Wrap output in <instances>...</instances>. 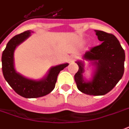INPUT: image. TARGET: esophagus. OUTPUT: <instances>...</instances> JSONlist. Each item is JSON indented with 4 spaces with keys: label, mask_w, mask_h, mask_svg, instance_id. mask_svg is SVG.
Here are the masks:
<instances>
[{
    "label": "esophagus",
    "mask_w": 129,
    "mask_h": 129,
    "mask_svg": "<svg viewBox=\"0 0 129 129\" xmlns=\"http://www.w3.org/2000/svg\"><path fill=\"white\" fill-rule=\"evenodd\" d=\"M75 58H75V56H73V57H72V58H71V61L74 60V59H75Z\"/></svg>",
    "instance_id": "obj_1"
}]
</instances>
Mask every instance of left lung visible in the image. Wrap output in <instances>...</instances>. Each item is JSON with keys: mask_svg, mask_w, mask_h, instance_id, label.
Masks as SVG:
<instances>
[{"mask_svg": "<svg viewBox=\"0 0 129 129\" xmlns=\"http://www.w3.org/2000/svg\"><path fill=\"white\" fill-rule=\"evenodd\" d=\"M100 45L91 48L82 58L93 67L91 78L83 76L84 62L76 61L79 67L74 79L77 87L82 93L91 95H103L112 90L122 78L124 71L125 53L114 35L95 30Z\"/></svg>", "mask_w": 129, "mask_h": 129, "instance_id": "obj_1", "label": "left lung"}]
</instances>
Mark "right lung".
Segmentation results:
<instances>
[{
    "mask_svg": "<svg viewBox=\"0 0 129 129\" xmlns=\"http://www.w3.org/2000/svg\"><path fill=\"white\" fill-rule=\"evenodd\" d=\"M33 33L26 31L16 35L9 40L2 54V70L8 84L17 93L26 98H36L49 94L55 88L60 71L69 65L64 63L51 67L47 74L40 80L27 78L18 73L14 66V51Z\"/></svg>",
    "mask_w": 129,
    "mask_h": 129,
    "instance_id": "1",
    "label": "right lung"
}]
</instances>
